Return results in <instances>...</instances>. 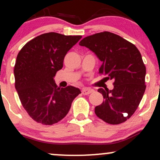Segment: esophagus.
I'll use <instances>...</instances> for the list:
<instances>
[{"instance_id":"34e87169","label":"esophagus","mask_w":160,"mask_h":160,"mask_svg":"<svg viewBox=\"0 0 160 160\" xmlns=\"http://www.w3.org/2000/svg\"><path fill=\"white\" fill-rule=\"evenodd\" d=\"M92 92H93V89H89V88H83V89H82V93L83 95H89Z\"/></svg>"}]
</instances>
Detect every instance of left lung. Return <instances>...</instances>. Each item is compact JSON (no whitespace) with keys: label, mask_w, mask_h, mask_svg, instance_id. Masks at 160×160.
I'll return each instance as SVG.
<instances>
[{"label":"left lung","mask_w":160,"mask_h":160,"mask_svg":"<svg viewBox=\"0 0 160 160\" xmlns=\"http://www.w3.org/2000/svg\"><path fill=\"white\" fill-rule=\"evenodd\" d=\"M80 45L102 62L99 74L105 75L106 80H113L112 90H98L104 100L95 107V114L109 124L125 122L137 110L146 89V67L140 52L133 43L109 32L86 37Z\"/></svg>","instance_id":"1"}]
</instances>
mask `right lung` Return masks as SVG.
I'll return each mask as SVG.
<instances>
[{"mask_svg":"<svg viewBox=\"0 0 160 160\" xmlns=\"http://www.w3.org/2000/svg\"><path fill=\"white\" fill-rule=\"evenodd\" d=\"M81 38L45 33L28 42L18 53L14 67L16 89L23 108L38 123L59 122L81 93L72 86L58 87L53 80L63 67L65 55Z\"/></svg>","mask_w":160,"mask_h":160,"instance_id":"right-lung-1","label":"right lung"}]
</instances>
